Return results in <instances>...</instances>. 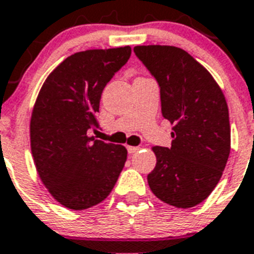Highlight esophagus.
I'll use <instances>...</instances> for the list:
<instances>
[{
	"label": "esophagus",
	"instance_id": "obj_1",
	"mask_svg": "<svg viewBox=\"0 0 254 254\" xmlns=\"http://www.w3.org/2000/svg\"><path fill=\"white\" fill-rule=\"evenodd\" d=\"M138 150H139L138 146H127V152H129V154H134V152H137Z\"/></svg>",
	"mask_w": 254,
	"mask_h": 254
}]
</instances>
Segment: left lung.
I'll return each mask as SVG.
<instances>
[{
	"instance_id": "8db88e82",
	"label": "left lung",
	"mask_w": 254,
	"mask_h": 254,
	"mask_svg": "<svg viewBox=\"0 0 254 254\" xmlns=\"http://www.w3.org/2000/svg\"><path fill=\"white\" fill-rule=\"evenodd\" d=\"M134 53L159 84L162 115L174 124L171 147H152L147 181L168 205L189 209L219 183L231 148L227 102L211 74L184 49L138 45Z\"/></svg>"
}]
</instances>
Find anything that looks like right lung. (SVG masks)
Returning a JSON list of instances; mask_svg holds the SVG:
<instances>
[{
    "mask_svg": "<svg viewBox=\"0 0 254 254\" xmlns=\"http://www.w3.org/2000/svg\"><path fill=\"white\" fill-rule=\"evenodd\" d=\"M130 47L69 56L49 74L31 116V151L43 184L67 209L98 205L112 191L127 148L88 137L104 87L130 59Z\"/></svg>",
    "mask_w": 254,
    "mask_h": 254,
    "instance_id": "obj_1",
    "label": "right lung"
}]
</instances>
